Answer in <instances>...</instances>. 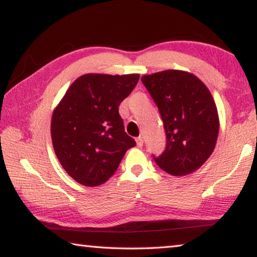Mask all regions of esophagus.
I'll use <instances>...</instances> for the list:
<instances>
[{
    "label": "esophagus",
    "instance_id": "34e87169",
    "mask_svg": "<svg viewBox=\"0 0 257 257\" xmlns=\"http://www.w3.org/2000/svg\"><path fill=\"white\" fill-rule=\"evenodd\" d=\"M136 141H137L138 147H142V146H144V139H142V137H138Z\"/></svg>",
    "mask_w": 257,
    "mask_h": 257
}]
</instances>
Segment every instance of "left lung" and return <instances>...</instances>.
Listing matches in <instances>:
<instances>
[{"mask_svg": "<svg viewBox=\"0 0 257 257\" xmlns=\"http://www.w3.org/2000/svg\"><path fill=\"white\" fill-rule=\"evenodd\" d=\"M141 80L160 110L167 147L157 165L172 176L196 171L214 152L219 131L217 106L199 78L183 70L146 74Z\"/></svg>", "mask_w": 257, "mask_h": 257, "instance_id": "obj_1", "label": "left lung"}]
</instances>
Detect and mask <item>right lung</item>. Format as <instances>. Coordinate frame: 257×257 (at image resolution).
I'll return each mask as SVG.
<instances>
[{"instance_id": "add662e5", "label": "right lung", "mask_w": 257, "mask_h": 257, "mask_svg": "<svg viewBox=\"0 0 257 257\" xmlns=\"http://www.w3.org/2000/svg\"><path fill=\"white\" fill-rule=\"evenodd\" d=\"M138 73H87L77 78L51 116L54 151L77 183L104 184L127 149L136 146L124 131L118 106L139 81Z\"/></svg>"}]
</instances>
